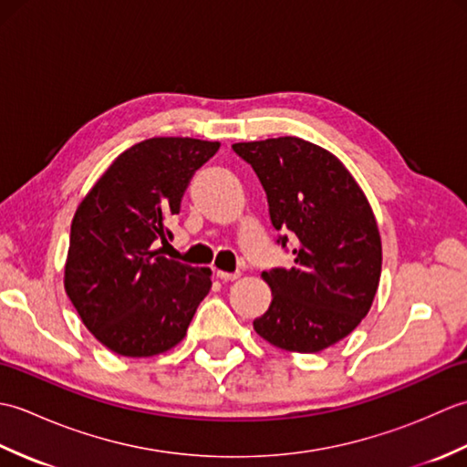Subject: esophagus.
Instances as JSON below:
<instances>
[{
	"label": "esophagus",
	"mask_w": 467,
	"mask_h": 467,
	"mask_svg": "<svg viewBox=\"0 0 467 467\" xmlns=\"http://www.w3.org/2000/svg\"><path fill=\"white\" fill-rule=\"evenodd\" d=\"M216 276L218 279H223V281H236L241 276V273L236 271V273H226V271H218L216 269Z\"/></svg>",
	"instance_id": "34e87169"
}]
</instances>
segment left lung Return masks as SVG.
I'll use <instances>...</instances> for the list:
<instances>
[{"label":"left lung","instance_id":"8db88e82","mask_svg":"<svg viewBox=\"0 0 467 467\" xmlns=\"http://www.w3.org/2000/svg\"><path fill=\"white\" fill-rule=\"evenodd\" d=\"M233 150L259 176L273 226L295 244L293 266L261 275L273 301L254 331L285 351H323L361 323L379 286L371 204L339 158L303 138L236 142Z\"/></svg>","mask_w":467,"mask_h":467}]
</instances>
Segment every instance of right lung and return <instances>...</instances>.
<instances>
[{
    "mask_svg": "<svg viewBox=\"0 0 467 467\" xmlns=\"http://www.w3.org/2000/svg\"><path fill=\"white\" fill-rule=\"evenodd\" d=\"M221 142L148 138L128 148L78 204L64 286L86 329L122 357H152L184 339L213 286L211 269L161 254L168 218Z\"/></svg>",
    "mask_w": 467,
    "mask_h": 467,
    "instance_id": "obj_1",
    "label": "right lung"
}]
</instances>
